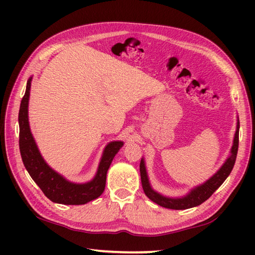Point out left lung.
Returning a JSON list of instances; mask_svg holds the SVG:
<instances>
[{
  "instance_id": "8db88e82",
  "label": "left lung",
  "mask_w": 255,
  "mask_h": 255,
  "mask_svg": "<svg viewBox=\"0 0 255 255\" xmlns=\"http://www.w3.org/2000/svg\"><path fill=\"white\" fill-rule=\"evenodd\" d=\"M239 130H240V122L237 120L236 126V132L234 136V141H233V146L231 149V155L223 164V166L219 169L216 173L211 176L209 180H207L205 183H202L198 187L193 188L187 196L181 198H169L165 196L159 195L158 192L153 190L150 187L147 172H146V166L144 159L141 158L139 170H140V179H141V185H143V190L145 195L147 196L150 200L155 204L164 207V208L169 209H175V210H182L192 208V207L199 206L202 202H205L208 198L213 195V193L223 184L224 181L227 179V176L231 174V172L234 167V164L236 161L237 149H239Z\"/></svg>"
}]
</instances>
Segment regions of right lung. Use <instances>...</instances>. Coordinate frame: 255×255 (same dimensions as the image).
I'll return each instance as SVG.
<instances>
[{
	"mask_svg": "<svg viewBox=\"0 0 255 255\" xmlns=\"http://www.w3.org/2000/svg\"><path fill=\"white\" fill-rule=\"evenodd\" d=\"M30 77L27 82V89L21 100L19 110V147L22 162L28 173L38 184L45 196L56 204L63 205H84L97 199L102 195L106 188L107 172L115 155L123 147V141H111L103 150L97 174L86 183H73L55 172L45 162L38 149L32 133L30 131L28 120V102L30 96Z\"/></svg>",
	"mask_w": 255,
	"mask_h": 255,
	"instance_id": "obj_1",
	"label": "right lung"
}]
</instances>
